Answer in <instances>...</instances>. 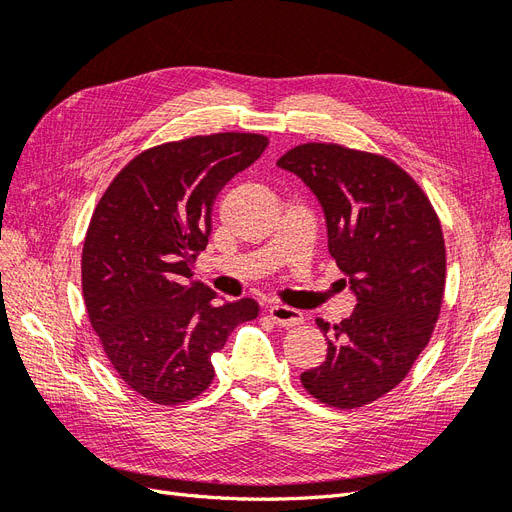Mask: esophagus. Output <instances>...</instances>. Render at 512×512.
<instances>
[{"instance_id":"34e87169","label":"esophagus","mask_w":512,"mask_h":512,"mask_svg":"<svg viewBox=\"0 0 512 512\" xmlns=\"http://www.w3.org/2000/svg\"><path fill=\"white\" fill-rule=\"evenodd\" d=\"M269 316L275 324H280V327H294V324L303 322V314L299 309L288 307V305H271Z\"/></svg>"}]
</instances>
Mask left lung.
Wrapping results in <instances>:
<instances>
[{
    "mask_svg": "<svg viewBox=\"0 0 512 512\" xmlns=\"http://www.w3.org/2000/svg\"><path fill=\"white\" fill-rule=\"evenodd\" d=\"M277 166L318 198L329 254L356 297L335 327L316 320L327 359L303 371V389L333 408H361L395 389L429 344L446 277L440 220L406 170L376 153L307 143Z\"/></svg>",
    "mask_w": 512,
    "mask_h": 512,
    "instance_id": "1",
    "label": "left lung"
}]
</instances>
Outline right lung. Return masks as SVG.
<instances>
[{
  "instance_id": "right-lung-1",
  "label": "right lung",
  "mask_w": 512,
  "mask_h": 512,
  "mask_svg": "<svg viewBox=\"0 0 512 512\" xmlns=\"http://www.w3.org/2000/svg\"><path fill=\"white\" fill-rule=\"evenodd\" d=\"M267 145V136L222 132L151 147L91 215L81 262L89 322L119 378L153 404L203 393L215 376L211 354L258 316L254 299L220 305L192 275L215 198Z\"/></svg>"
}]
</instances>
